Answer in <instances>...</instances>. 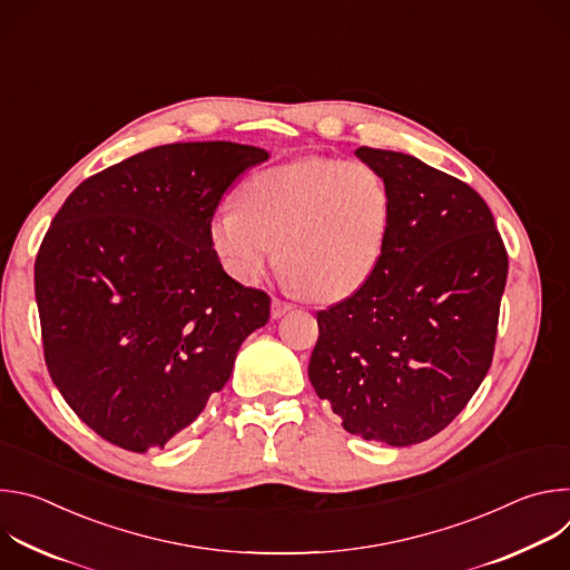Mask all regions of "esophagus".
Returning <instances> with one entry per match:
<instances>
[{"label": "esophagus", "instance_id": "34e87169", "mask_svg": "<svg viewBox=\"0 0 570 570\" xmlns=\"http://www.w3.org/2000/svg\"><path fill=\"white\" fill-rule=\"evenodd\" d=\"M293 308V304L291 302H284V299H279V297H273V306H271V315L273 317H282L284 313H288Z\"/></svg>", "mask_w": 570, "mask_h": 570}]
</instances>
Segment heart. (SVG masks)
Masks as SVG:
<instances>
[{
	"label": "heart",
	"mask_w": 570,
	"mask_h": 570,
	"mask_svg": "<svg viewBox=\"0 0 570 570\" xmlns=\"http://www.w3.org/2000/svg\"><path fill=\"white\" fill-rule=\"evenodd\" d=\"M392 223V194L361 159L306 157L255 174L209 223L223 268L257 284L277 262L311 299L354 295L379 268Z\"/></svg>",
	"instance_id": "b5f03b06"
}]
</instances>
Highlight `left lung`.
<instances>
[{"label": "left lung", "instance_id": "left-lung-1", "mask_svg": "<svg viewBox=\"0 0 570 570\" xmlns=\"http://www.w3.org/2000/svg\"><path fill=\"white\" fill-rule=\"evenodd\" d=\"M392 194L383 259L317 311L308 379L343 429L409 446L446 429L494 358L508 250L487 203L422 159L361 146Z\"/></svg>", "mask_w": 570, "mask_h": 570}]
</instances>
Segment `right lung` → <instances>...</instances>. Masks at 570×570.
I'll return each mask as SVG.
<instances>
[{"label": "right lung", "mask_w": 570, "mask_h": 570, "mask_svg": "<svg viewBox=\"0 0 570 570\" xmlns=\"http://www.w3.org/2000/svg\"><path fill=\"white\" fill-rule=\"evenodd\" d=\"M268 153L167 144L80 183L36 257L45 363L69 409L126 451L165 446L218 392L271 317V295L232 279L209 223Z\"/></svg>", "instance_id": "add662e5"}]
</instances>
